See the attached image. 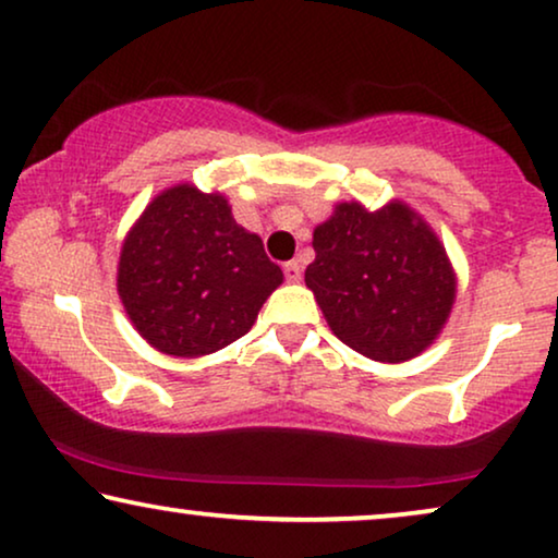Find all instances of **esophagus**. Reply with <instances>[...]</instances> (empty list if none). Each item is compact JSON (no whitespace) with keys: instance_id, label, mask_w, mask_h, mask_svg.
<instances>
[{"instance_id":"esophagus-1","label":"esophagus","mask_w":558,"mask_h":558,"mask_svg":"<svg viewBox=\"0 0 558 558\" xmlns=\"http://www.w3.org/2000/svg\"><path fill=\"white\" fill-rule=\"evenodd\" d=\"M284 277H287V281L296 284V281L302 279V264L300 262H287L284 264Z\"/></svg>"}]
</instances>
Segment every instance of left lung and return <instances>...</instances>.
Masks as SVG:
<instances>
[{"mask_svg": "<svg viewBox=\"0 0 558 558\" xmlns=\"http://www.w3.org/2000/svg\"><path fill=\"white\" fill-rule=\"evenodd\" d=\"M304 271L330 330L371 361L422 355L447 325L457 274L434 228L403 201L368 210L350 201L312 233Z\"/></svg>", "mask_w": 558, "mask_h": 558, "instance_id": "left-lung-1", "label": "left lung"}]
</instances>
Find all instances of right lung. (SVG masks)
Returning a JSON list of instances; mask_svg holds the SVG:
<instances>
[{"mask_svg":"<svg viewBox=\"0 0 558 558\" xmlns=\"http://www.w3.org/2000/svg\"><path fill=\"white\" fill-rule=\"evenodd\" d=\"M284 274L228 197L178 182L151 201L121 243L117 292L134 330L174 357H201L254 327Z\"/></svg>","mask_w":558,"mask_h":558,"instance_id":"add662e5","label":"right lung"}]
</instances>
